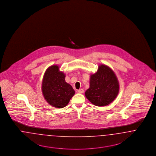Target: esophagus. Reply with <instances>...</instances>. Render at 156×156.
Returning <instances> with one entry per match:
<instances>
[{"label":"esophagus","mask_w":156,"mask_h":156,"mask_svg":"<svg viewBox=\"0 0 156 156\" xmlns=\"http://www.w3.org/2000/svg\"><path fill=\"white\" fill-rule=\"evenodd\" d=\"M78 93H80V94H81V93H84V90L83 89V88H80V89H79V90H78Z\"/></svg>","instance_id":"obj_1"}]
</instances>
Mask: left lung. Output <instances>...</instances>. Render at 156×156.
I'll list each match as a JSON object with an SVG mask.
<instances>
[{
  "label": "left lung",
  "mask_w": 156,
  "mask_h": 156,
  "mask_svg": "<svg viewBox=\"0 0 156 156\" xmlns=\"http://www.w3.org/2000/svg\"><path fill=\"white\" fill-rule=\"evenodd\" d=\"M119 91V83L114 70L100 64L97 71L90 76V87L85 96L96 106L104 107L114 101Z\"/></svg>",
  "instance_id": "1"
}]
</instances>
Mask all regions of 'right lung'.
I'll list each match as a JSON object with an SVG mask.
<instances>
[{"label":"right lung","mask_w":156,"mask_h":156,"mask_svg":"<svg viewBox=\"0 0 156 156\" xmlns=\"http://www.w3.org/2000/svg\"><path fill=\"white\" fill-rule=\"evenodd\" d=\"M59 69L57 65L47 68L43 76L41 90L45 100L50 105L62 108L68 105L75 91L65 81V74Z\"/></svg>","instance_id":"obj_1"}]
</instances>
